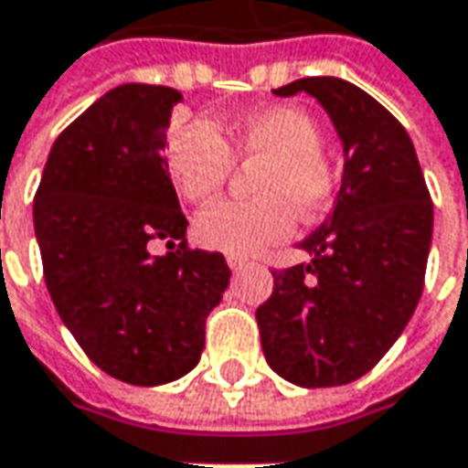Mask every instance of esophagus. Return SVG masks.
<instances>
[{"mask_svg":"<svg viewBox=\"0 0 468 468\" xmlns=\"http://www.w3.org/2000/svg\"><path fill=\"white\" fill-rule=\"evenodd\" d=\"M226 262H229V268H231L234 273H237V271H242V268H247V265H250V262H247V261H242V258H234V255H229V258H226Z\"/></svg>","mask_w":468,"mask_h":468,"instance_id":"esophagus-1","label":"esophagus"}]
</instances>
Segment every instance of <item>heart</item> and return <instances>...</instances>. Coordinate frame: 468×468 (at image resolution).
<instances>
[{
  "label": "heart",
  "mask_w": 468,
  "mask_h": 468,
  "mask_svg": "<svg viewBox=\"0 0 468 468\" xmlns=\"http://www.w3.org/2000/svg\"><path fill=\"white\" fill-rule=\"evenodd\" d=\"M323 127L299 106H271L244 117L231 143L206 119L174 127L166 166L174 187L189 203H206L226 187L234 158L262 161L258 200H224L195 218L197 239L234 258H252L292 237L297 210L304 216L331 206L338 174L323 148Z\"/></svg>",
  "instance_id": "1"
}]
</instances>
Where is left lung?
<instances>
[{
  "instance_id": "left-lung-1",
  "label": "left lung",
  "mask_w": 468,
  "mask_h": 468,
  "mask_svg": "<svg viewBox=\"0 0 468 468\" xmlns=\"http://www.w3.org/2000/svg\"><path fill=\"white\" fill-rule=\"evenodd\" d=\"M276 96L310 93L344 145L333 213L299 242L310 262L273 271L258 307L262 354L302 388L367 375L404 333L422 297L432 200L401 122L341 78H302Z\"/></svg>"
}]
</instances>
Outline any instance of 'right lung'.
Segmentation results:
<instances>
[{"label":"right lung","instance_id":"add662e5","mask_svg":"<svg viewBox=\"0 0 468 468\" xmlns=\"http://www.w3.org/2000/svg\"><path fill=\"white\" fill-rule=\"evenodd\" d=\"M182 93L124 82L75 119L46 158L33 226L46 289L80 349L130 386H164L200 362L206 317L229 286L221 252L189 250L164 161ZM164 239L166 256H151Z\"/></svg>","mask_w":468,"mask_h":468}]
</instances>
